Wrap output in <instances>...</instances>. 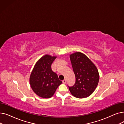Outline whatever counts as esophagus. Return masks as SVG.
<instances>
[{
  "label": "esophagus",
  "mask_w": 124,
  "mask_h": 124,
  "mask_svg": "<svg viewBox=\"0 0 124 124\" xmlns=\"http://www.w3.org/2000/svg\"><path fill=\"white\" fill-rule=\"evenodd\" d=\"M66 79H64L63 80H62V82H63V83H66Z\"/></svg>",
  "instance_id": "obj_1"
}]
</instances>
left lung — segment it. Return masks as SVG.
<instances>
[{
  "label": "left lung",
  "mask_w": 124,
  "mask_h": 124,
  "mask_svg": "<svg viewBox=\"0 0 124 124\" xmlns=\"http://www.w3.org/2000/svg\"><path fill=\"white\" fill-rule=\"evenodd\" d=\"M70 59L75 76V84L72 86L68 85L70 92L77 98L88 97L98 84V70L89 59L80 52L70 55Z\"/></svg>",
  "instance_id": "left-lung-1"
}]
</instances>
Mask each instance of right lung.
Here are the masks:
<instances>
[{
  "label": "right lung",
  "instance_id": "right-lung-1",
  "mask_svg": "<svg viewBox=\"0 0 124 124\" xmlns=\"http://www.w3.org/2000/svg\"><path fill=\"white\" fill-rule=\"evenodd\" d=\"M46 55L39 60L31 73L30 82L35 93L43 98H50L62 83L58 75L51 69V65L56 59Z\"/></svg>",
  "mask_w": 124,
  "mask_h": 124
}]
</instances>
